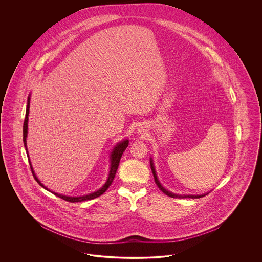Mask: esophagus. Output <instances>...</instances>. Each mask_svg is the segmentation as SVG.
Wrapping results in <instances>:
<instances>
[{
    "label": "esophagus",
    "mask_w": 262,
    "mask_h": 262,
    "mask_svg": "<svg viewBox=\"0 0 262 262\" xmlns=\"http://www.w3.org/2000/svg\"><path fill=\"white\" fill-rule=\"evenodd\" d=\"M142 130V128H138V132H141Z\"/></svg>",
    "instance_id": "obj_1"
}]
</instances>
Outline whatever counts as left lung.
<instances>
[{
    "mask_svg": "<svg viewBox=\"0 0 262 262\" xmlns=\"http://www.w3.org/2000/svg\"><path fill=\"white\" fill-rule=\"evenodd\" d=\"M150 166H151V170H152V173H153V176H154V180H155V183H156V185H157V187H159L161 190H162L163 192L166 194V195H168V196H170V198H176V199H200V198H202V196H204L205 194H201V195H179V194H174V193H172V192H170V191H168L167 189H165L164 187H162V185L159 183V181H158V179H157V174H156V172H155V169H154V166H153V162H152V159H150Z\"/></svg>",
    "mask_w": 262,
    "mask_h": 262,
    "instance_id": "8db88e82",
    "label": "left lung"
}]
</instances>
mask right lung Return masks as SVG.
Listing matches in <instances>:
<instances>
[{
	"mask_svg": "<svg viewBox=\"0 0 262 262\" xmlns=\"http://www.w3.org/2000/svg\"><path fill=\"white\" fill-rule=\"evenodd\" d=\"M30 98L28 97L27 100V106H26V112H25V122H24V143H25V150L27 152V148H26V137H27V122H28V114H29V103H30ZM128 145V140H124V141H121L119 144H117V146L113 150L112 154H111V169H110V173H109V177H108V180L107 182L105 183V185L103 187H101L100 189H98L97 191L95 192H92V193H89L88 195H83V196H66V195H62V194H59V193H56V192H53L51 191L52 193H54L56 196H59L60 199L66 200V201H69V202H81V201H85V200H93V199H96L100 196L101 194H103L107 189L108 187H110L112 185L113 180L115 178V174L117 173V170H118V167H119V163L121 160V157L124 153L125 148L127 147ZM27 156H28V153H27ZM29 165H30V169H31V172L32 174L35 179V181L37 182L38 184L42 187H44L45 189H47V187H44L40 181L38 180L37 177L34 174V171L32 169V166L30 164L29 161ZM49 190V189H48Z\"/></svg>",
	"mask_w": 262,
	"mask_h": 262,
	"instance_id": "obj_1",
	"label": "right lung"
}]
</instances>
